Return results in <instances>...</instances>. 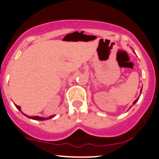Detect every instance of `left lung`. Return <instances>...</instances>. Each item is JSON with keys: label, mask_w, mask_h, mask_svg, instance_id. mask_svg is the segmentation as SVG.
<instances>
[{"label": "left lung", "mask_w": 159, "mask_h": 159, "mask_svg": "<svg viewBox=\"0 0 159 159\" xmlns=\"http://www.w3.org/2000/svg\"><path fill=\"white\" fill-rule=\"evenodd\" d=\"M141 92H142V89H141ZM137 100H138V98H137V99H136V101H134V104H135V103H136V102H137Z\"/></svg>", "instance_id": "8db88e82"}]
</instances>
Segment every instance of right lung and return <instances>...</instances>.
Returning <instances> with one entry per match:
<instances>
[{
	"mask_svg": "<svg viewBox=\"0 0 159 159\" xmlns=\"http://www.w3.org/2000/svg\"><path fill=\"white\" fill-rule=\"evenodd\" d=\"M16 107H17V109L19 111H21V109H20V107L19 106V105H16ZM22 113H23V112H22ZM25 116H26V117H28L29 118L32 119V120H48V119H51V118H52V117H54V115L50 116L49 117H39V116H34V117H32V116H27V115H25Z\"/></svg>",
	"mask_w": 159,
	"mask_h": 159,
	"instance_id": "right-lung-1",
	"label": "right lung"
}]
</instances>
